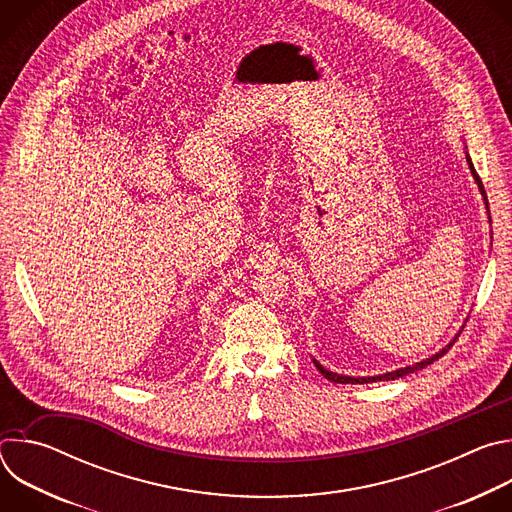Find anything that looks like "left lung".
Instances as JSON below:
<instances>
[{"label": "left lung", "instance_id": "left-lung-1", "mask_svg": "<svg viewBox=\"0 0 512 512\" xmlns=\"http://www.w3.org/2000/svg\"><path fill=\"white\" fill-rule=\"evenodd\" d=\"M468 166H470V170H472V176L476 178V182H478V186H480V192L484 194V186H482V180H480V176L476 174V170H474V166H472V160L468 158ZM486 196V194H484ZM458 340V336L446 346V348H442L440 352H435L431 358H425V360H421V362H415L413 367H405V369H399V371H393V373H387V375H379V377H344V375H336V373H330V371H326L320 362H316L314 360V364H316V369L328 379V381H332V383H375V381H393V379H399V377H405V375H409V373H413V371H419V369H425L427 364H431L433 360H437V358H442L452 346H454V342Z\"/></svg>", "mask_w": 512, "mask_h": 512}]
</instances>
